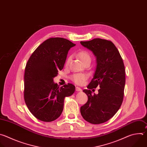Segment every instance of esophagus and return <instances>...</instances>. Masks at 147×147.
Segmentation results:
<instances>
[{
  "label": "esophagus",
  "instance_id": "obj_1",
  "mask_svg": "<svg viewBox=\"0 0 147 147\" xmlns=\"http://www.w3.org/2000/svg\"><path fill=\"white\" fill-rule=\"evenodd\" d=\"M82 90L79 87H76V91L77 92H81Z\"/></svg>",
  "mask_w": 147,
  "mask_h": 147
}]
</instances>
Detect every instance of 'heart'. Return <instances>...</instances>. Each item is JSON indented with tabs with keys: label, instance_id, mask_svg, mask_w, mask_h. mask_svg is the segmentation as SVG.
<instances>
[{
	"label": "heart",
	"instance_id": "1",
	"mask_svg": "<svg viewBox=\"0 0 147 147\" xmlns=\"http://www.w3.org/2000/svg\"><path fill=\"white\" fill-rule=\"evenodd\" d=\"M78 56L80 58L81 61L83 63L87 61H91V56L90 54L88 53L87 51L82 50L79 51L78 53ZM71 60V56H69L68 57V58L65 62V66L68 67L69 65V64ZM87 78V76L86 74H76L71 77V80L76 84H82L86 79Z\"/></svg>",
	"mask_w": 147,
	"mask_h": 147
}]
</instances>
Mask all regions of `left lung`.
<instances>
[{
  "label": "left lung",
  "mask_w": 147,
  "mask_h": 147,
  "mask_svg": "<svg viewBox=\"0 0 147 147\" xmlns=\"http://www.w3.org/2000/svg\"><path fill=\"white\" fill-rule=\"evenodd\" d=\"M90 50L96 57L97 66L93 78L83 90L87 102L80 107L84 120L92 124L104 123L119 109L123 100L125 86V69L122 57L110 40L96 38L80 42ZM99 85L97 95H93L90 89Z\"/></svg>",
  "instance_id": "left-lung-1"
}]
</instances>
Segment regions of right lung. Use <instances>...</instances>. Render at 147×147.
Returning a JSON list of instances; mask_svg holds the SVG:
<instances>
[{
  "instance_id": "right-lung-1",
  "label": "right lung",
  "mask_w": 147,
  "mask_h": 147,
  "mask_svg": "<svg viewBox=\"0 0 147 147\" xmlns=\"http://www.w3.org/2000/svg\"><path fill=\"white\" fill-rule=\"evenodd\" d=\"M75 45L64 38H49L37 47L26 63L24 100L29 111L40 121L57 119L63 111L65 97L75 92L72 84L60 87L53 78L63 69L68 51Z\"/></svg>"
}]
</instances>
